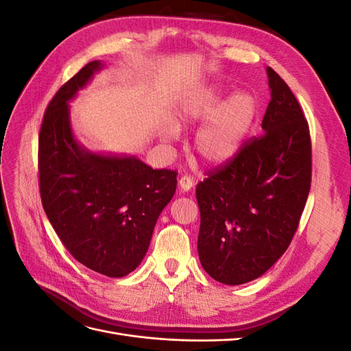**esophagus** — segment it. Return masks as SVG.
Wrapping results in <instances>:
<instances>
[{
	"label": "esophagus",
	"instance_id": "esophagus-1",
	"mask_svg": "<svg viewBox=\"0 0 351 351\" xmlns=\"http://www.w3.org/2000/svg\"><path fill=\"white\" fill-rule=\"evenodd\" d=\"M193 186H195L193 180L190 178V177H187V176H183L182 178L178 180V187H180V190H182L183 193H187V192H190V190L193 189Z\"/></svg>",
	"mask_w": 351,
	"mask_h": 351
}]
</instances>
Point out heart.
<instances>
[{
  "label": "heart",
  "instance_id": "obj_1",
  "mask_svg": "<svg viewBox=\"0 0 351 351\" xmlns=\"http://www.w3.org/2000/svg\"><path fill=\"white\" fill-rule=\"evenodd\" d=\"M224 99V90L215 84L190 92L173 114L174 129L202 121L193 137V152L202 162L222 165L234 159L246 141L258 115V105L249 93L239 92ZM171 132L161 134L171 139Z\"/></svg>",
  "mask_w": 351,
  "mask_h": 351
}]
</instances>
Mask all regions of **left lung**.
<instances>
[{
    "mask_svg": "<svg viewBox=\"0 0 351 351\" xmlns=\"http://www.w3.org/2000/svg\"><path fill=\"white\" fill-rule=\"evenodd\" d=\"M267 74L263 134L196 187L199 259L227 285L259 278L282 256L311 190L309 125L287 83L271 67Z\"/></svg>",
    "mask_w": 351,
    "mask_h": 351,
    "instance_id": "left-lung-1",
    "label": "left lung"
}]
</instances>
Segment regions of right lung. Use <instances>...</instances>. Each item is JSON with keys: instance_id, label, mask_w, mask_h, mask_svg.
I'll list each match as a JSON object with an SVG mask.
<instances>
[{"instance_id": "obj_1", "label": "right lung", "mask_w": 351, "mask_h": 351, "mask_svg": "<svg viewBox=\"0 0 351 351\" xmlns=\"http://www.w3.org/2000/svg\"><path fill=\"white\" fill-rule=\"evenodd\" d=\"M104 62H88L49 102L39 133L42 205L66 249L111 278L139 267L159 214L173 199L177 173L139 158L93 152L74 136L70 102Z\"/></svg>"}]
</instances>
